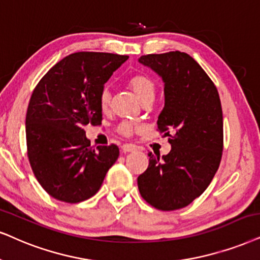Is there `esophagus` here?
Here are the masks:
<instances>
[{"label":"esophagus","mask_w":260,"mask_h":260,"mask_svg":"<svg viewBox=\"0 0 260 260\" xmlns=\"http://www.w3.org/2000/svg\"><path fill=\"white\" fill-rule=\"evenodd\" d=\"M121 149L124 153L126 152H133V151L137 150V146L133 145V144H123L122 146H121Z\"/></svg>","instance_id":"34e87169"}]
</instances>
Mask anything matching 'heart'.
Here are the masks:
<instances>
[{
	"label": "heart",
	"mask_w": 260,
	"mask_h": 260,
	"mask_svg": "<svg viewBox=\"0 0 260 260\" xmlns=\"http://www.w3.org/2000/svg\"><path fill=\"white\" fill-rule=\"evenodd\" d=\"M128 86L131 87L136 96L138 97L141 103L150 100V98H153L154 96V90H156V86H154L153 80L151 79L149 75L144 74V73H137L128 79ZM111 102V93L109 91V88L104 87L102 90L101 94H100V107L103 111L108 110V108L110 106ZM133 124L128 121H123L119 124L117 127V131L119 133L123 134V136H131L133 133Z\"/></svg>",
	"instance_id": "heart-1"
}]
</instances>
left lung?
<instances>
[{"label": "left lung", "instance_id": "1", "mask_svg": "<svg viewBox=\"0 0 260 260\" xmlns=\"http://www.w3.org/2000/svg\"><path fill=\"white\" fill-rule=\"evenodd\" d=\"M139 62L164 83L157 126L169 137L172 150L162 157L147 153L149 167L138 176V188L151 206L173 211L198 198L217 172L223 151L221 100L209 75L186 52L144 55Z\"/></svg>", "mask_w": 260, "mask_h": 260}]
</instances>
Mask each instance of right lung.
Masks as SVG:
<instances>
[{
	"label": "right lung",
	"instance_id": "obj_1",
	"mask_svg": "<svg viewBox=\"0 0 260 260\" xmlns=\"http://www.w3.org/2000/svg\"><path fill=\"white\" fill-rule=\"evenodd\" d=\"M128 56L80 51L57 62L34 90L26 113V143L32 172L45 192L80 203L101 188L119 158V147L91 146L86 124H101L100 94Z\"/></svg>",
	"mask_w": 260,
	"mask_h": 260
}]
</instances>
